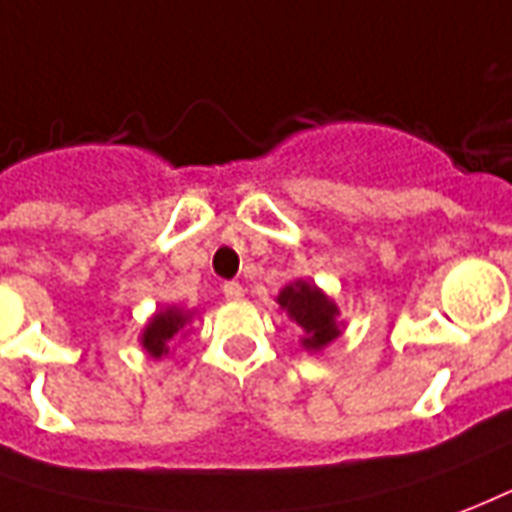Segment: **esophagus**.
I'll list each match as a JSON object with an SVG mask.
<instances>
[{
    "instance_id": "1",
    "label": "esophagus",
    "mask_w": 512,
    "mask_h": 512,
    "mask_svg": "<svg viewBox=\"0 0 512 512\" xmlns=\"http://www.w3.org/2000/svg\"><path fill=\"white\" fill-rule=\"evenodd\" d=\"M223 297H226V300H231V302H237V300H242V297H245V289H242L237 281L223 283Z\"/></svg>"
}]
</instances>
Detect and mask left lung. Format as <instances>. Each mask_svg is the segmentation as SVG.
I'll list each match as a JSON object with an SVG mask.
<instances>
[{
    "mask_svg": "<svg viewBox=\"0 0 512 512\" xmlns=\"http://www.w3.org/2000/svg\"><path fill=\"white\" fill-rule=\"evenodd\" d=\"M278 305L286 316L302 327V349L308 352H322L324 346L341 335L338 324V305L327 294L308 281H294L283 286L278 294Z\"/></svg>",
    "mask_w": 512,
    "mask_h": 512,
    "instance_id": "1",
    "label": "left lung"
}]
</instances>
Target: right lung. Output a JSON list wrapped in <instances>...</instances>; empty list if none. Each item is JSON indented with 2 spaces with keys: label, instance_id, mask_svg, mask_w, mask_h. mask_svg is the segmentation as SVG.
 I'll return each mask as SVG.
<instances>
[{
  "label": "right lung",
  "instance_id": "1",
  "mask_svg": "<svg viewBox=\"0 0 512 512\" xmlns=\"http://www.w3.org/2000/svg\"><path fill=\"white\" fill-rule=\"evenodd\" d=\"M190 316L193 313L179 311V308H166V311H158L144 327V333H141V346H144V352L149 357H163V354L171 352V343L177 341L179 335L185 338V327L190 324Z\"/></svg>",
  "mask_w": 512,
  "mask_h": 512
}]
</instances>
